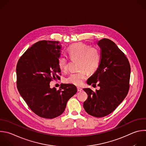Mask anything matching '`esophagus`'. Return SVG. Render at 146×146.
<instances>
[{
  "instance_id": "obj_1",
  "label": "esophagus",
  "mask_w": 146,
  "mask_h": 146,
  "mask_svg": "<svg viewBox=\"0 0 146 146\" xmlns=\"http://www.w3.org/2000/svg\"><path fill=\"white\" fill-rule=\"evenodd\" d=\"M77 90H78V92H81L82 90V88H81L80 87H77Z\"/></svg>"
}]
</instances>
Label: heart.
Returning <instances> with one entry per match:
<instances>
[{
    "label": "heart",
    "instance_id": "obj_1",
    "mask_svg": "<svg viewBox=\"0 0 146 146\" xmlns=\"http://www.w3.org/2000/svg\"><path fill=\"white\" fill-rule=\"evenodd\" d=\"M68 53L71 59L78 60V69L80 70L69 74L65 79V81L68 84L80 85L86 77V71L92 73L98 69L100 61V53L96 47L78 42L69 47ZM58 66L62 71H66L68 60L65 57L61 56L59 58Z\"/></svg>",
    "mask_w": 146,
    "mask_h": 146
}]
</instances>
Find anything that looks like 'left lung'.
I'll use <instances>...</instances> for the list:
<instances>
[{"label": "left lung", "mask_w": 146, "mask_h": 146, "mask_svg": "<svg viewBox=\"0 0 146 146\" xmlns=\"http://www.w3.org/2000/svg\"><path fill=\"white\" fill-rule=\"evenodd\" d=\"M98 44L101 48L99 67L87 80L97 84L99 90L84 88L88 99L83 104L85 111L94 117H102L112 112L124 100L129 90L131 68L128 59L112 40L103 38Z\"/></svg>", "instance_id": "obj_1"}]
</instances>
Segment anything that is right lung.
<instances>
[{
	"instance_id": "obj_1",
	"label": "right lung",
	"mask_w": 146,
	"mask_h": 146,
	"mask_svg": "<svg viewBox=\"0 0 146 146\" xmlns=\"http://www.w3.org/2000/svg\"><path fill=\"white\" fill-rule=\"evenodd\" d=\"M61 47L58 41H39L25 52L17 65L18 90L31 110L43 118L61 115L77 91L71 84H63L58 90L50 88V81L61 74Z\"/></svg>"
}]
</instances>
